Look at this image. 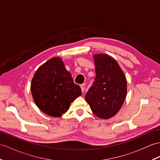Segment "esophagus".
Segmentation results:
<instances>
[{
  "instance_id": "34e87169",
  "label": "esophagus",
  "mask_w": 160,
  "mask_h": 160,
  "mask_svg": "<svg viewBox=\"0 0 160 160\" xmlns=\"http://www.w3.org/2000/svg\"><path fill=\"white\" fill-rule=\"evenodd\" d=\"M80 88H81V90H82V92H84V90H85V84H82L80 85Z\"/></svg>"
}]
</instances>
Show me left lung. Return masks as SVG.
<instances>
[{
	"mask_svg": "<svg viewBox=\"0 0 160 160\" xmlns=\"http://www.w3.org/2000/svg\"><path fill=\"white\" fill-rule=\"evenodd\" d=\"M95 81L85 99L92 112L108 119L116 114L127 95V80L118 62L106 54L94 55Z\"/></svg>",
	"mask_w": 160,
	"mask_h": 160,
	"instance_id": "obj_1",
	"label": "left lung"
}]
</instances>
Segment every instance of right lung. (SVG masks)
I'll return each instance as SVG.
<instances>
[{"mask_svg": "<svg viewBox=\"0 0 160 160\" xmlns=\"http://www.w3.org/2000/svg\"><path fill=\"white\" fill-rule=\"evenodd\" d=\"M31 90L37 106L53 117H61L82 94L80 87L73 82L72 74L59 57L50 58L37 70Z\"/></svg>", "mask_w": 160, "mask_h": 160, "instance_id": "right-lung-1", "label": "right lung"}]
</instances>
